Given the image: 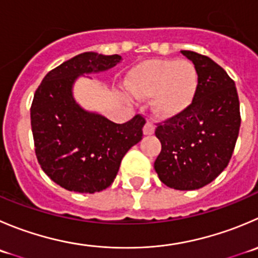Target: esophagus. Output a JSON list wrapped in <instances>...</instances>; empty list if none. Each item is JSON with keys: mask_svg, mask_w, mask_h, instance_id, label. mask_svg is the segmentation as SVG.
<instances>
[{"mask_svg": "<svg viewBox=\"0 0 258 258\" xmlns=\"http://www.w3.org/2000/svg\"><path fill=\"white\" fill-rule=\"evenodd\" d=\"M154 132H155L154 123H151V122H147V123L144 126V135L149 136V135H152Z\"/></svg>", "mask_w": 258, "mask_h": 258, "instance_id": "esophagus-1", "label": "esophagus"}]
</instances>
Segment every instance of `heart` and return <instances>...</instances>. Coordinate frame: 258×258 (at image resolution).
Returning a JSON list of instances; mask_svg holds the SVG:
<instances>
[{
  "instance_id": "1",
  "label": "heart",
  "mask_w": 258,
  "mask_h": 258,
  "mask_svg": "<svg viewBox=\"0 0 258 258\" xmlns=\"http://www.w3.org/2000/svg\"><path fill=\"white\" fill-rule=\"evenodd\" d=\"M126 87L136 98H152L155 116L170 119L192 106L199 91V73L186 59H150L128 72Z\"/></svg>"
}]
</instances>
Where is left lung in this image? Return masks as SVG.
I'll return each instance as SVG.
<instances>
[{
	"mask_svg": "<svg viewBox=\"0 0 258 258\" xmlns=\"http://www.w3.org/2000/svg\"><path fill=\"white\" fill-rule=\"evenodd\" d=\"M199 73V91L181 116L157 126L161 152L154 167L159 179L176 190H196L227 167L238 137L241 116L236 84L206 55L181 50Z\"/></svg>",
	"mask_w": 258,
	"mask_h": 258,
	"instance_id": "1",
	"label": "left lung"
}]
</instances>
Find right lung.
Masks as SVG:
<instances>
[{
    "mask_svg": "<svg viewBox=\"0 0 258 258\" xmlns=\"http://www.w3.org/2000/svg\"><path fill=\"white\" fill-rule=\"evenodd\" d=\"M119 55L82 52L50 71L32 101L31 130L37 161L54 182L71 191H102L113 182L126 152L142 139L145 118L114 123L84 109L73 96L79 77L101 73Z\"/></svg>",
    "mask_w": 258,
    "mask_h": 258,
    "instance_id": "add662e5",
    "label": "right lung"
}]
</instances>
